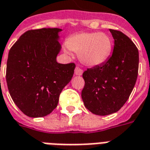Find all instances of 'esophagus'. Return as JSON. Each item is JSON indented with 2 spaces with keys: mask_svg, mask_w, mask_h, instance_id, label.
Instances as JSON below:
<instances>
[{
  "mask_svg": "<svg viewBox=\"0 0 150 150\" xmlns=\"http://www.w3.org/2000/svg\"><path fill=\"white\" fill-rule=\"evenodd\" d=\"M75 75H83V70L79 68V67H76L75 69Z\"/></svg>",
  "mask_w": 150,
  "mask_h": 150,
  "instance_id": "34e87169",
  "label": "esophagus"
}]
</instances>
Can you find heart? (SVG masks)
<instances>
[{"label":"heart","instance_id":"heart-1","mask_svg":"<svg viewBox=\"0 0 150 150\" xmlns=\"http://www.w3.org/2000/svg\"><path fill=\"white\" fill-rule=\"evenodd\" d=\"M113 44L105 33H79L67 39L65 51L79 53L83 63L97 66L107 60L111 54Z\"/></svg>","mask_w":150,"mask_h":150}]
</instances>
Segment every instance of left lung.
I'll return each instance as SVG.
<instances>
[{"label": "left lung", "instance_id": "left-lung-1", "mask_svg": "<svg viewBox=\"0 0 150 150\" xmlns=\"http://www.w3.org/2000/svg\"><path fill=\"white\" fill-rule=\"evenodd\" d=\"M115 40L112 55L101 65L83 74L82 98L86 108L96 115L118 111L128 100L138 74L139 54L134 42L120 31L110 29Z\"/></svg>", "mask_w": 150, "mask_h": 150}]
</instances>
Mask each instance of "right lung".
<instances>
[{"label": "right lung", "mask_w": 150, "mask_h": 150, "mask_svg": "<svg viewBox=\"0 0 150 150\" xmlns=\"http://www.w3.org/2000/svg\"><path fill=\"white\" fill-rule=\"evenodd\" d=\"M60 28H40L24 33L11 47L6 81L13 102L24 115L44 117L58 105L64 86L71 79L75 64H59Z\"/></svg>", "instance_id": "1"}]
</instances>
